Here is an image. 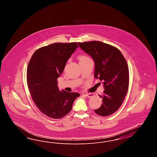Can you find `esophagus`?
<instances>
[{
  "mask_svg": "<svg viewBox=\"0 0 157 157\" xmlns=\"http://www.w3.org/2000/svg\"><path fill=\"white\" fill-rule=\"evenodd\" d=\"M84 95H85V97H86L87 98H91L92 97L94 96V94H90V93H89V94H84Z\"/></svg>",
  "mask_w": 157,
  "mask_h": 157,
  "instance_id": "obj_1",
  "label": "esophagus"
}]
</instances>
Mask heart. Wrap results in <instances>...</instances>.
I'll return each instance as SVG.
<instances>
[{
    "instance_id": "b5f03b06",
    "label": "heart",
    "mask_w": 157,
    "mask_h": 157,
    "mask_svg": "<svg viewBox=\"0 0 157 157\" xmlns=\"http://www.w3.org/2000/svg\"><path fill=\"white\" fill-rule=\"evenodd\" d=\"M86 59H88V58L86 57V56H81L79 57V61L82 60Z\"/></svg>"
}]
</instances>
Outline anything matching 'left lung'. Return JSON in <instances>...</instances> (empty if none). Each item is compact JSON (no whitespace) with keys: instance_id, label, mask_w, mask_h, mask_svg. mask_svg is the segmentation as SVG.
Masks as SVG:
<instances>
[{"instance_id":"1","label":"left lung","mask_w":157,"mask_h":157,"mask_svg":"<svg viewBox=\"0 0 157 157\" xmlns=\"http://www.w3.org/2000/svg\"><path fill=\"white\" fill-rule=\"evenodd\" d=\"M95 62L94 77L103 83L102 104L95 112L106 117L116 112L122 104L129 86V69L120 50L99 41L78 43Z\"/></svg>"}]
</instances>
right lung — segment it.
<instances>
[{"label": "right lung", "instance_id": "1", "mask_svg": "<svg viewBox=\"0 0 157 157\" xmlns=\"http://www.w3.org/2000/svg\"><path fill=\"white\" fill-rule=\"evenodd\" d=\"M78 45L76 42L55 43L42 47L33 54L27 69V83L31 97L45 115L59 119L70 112L77 92L59 91L58 78Z\"/></svg>", "mask_w": 157, "mask_h": 157}]
</instances>
